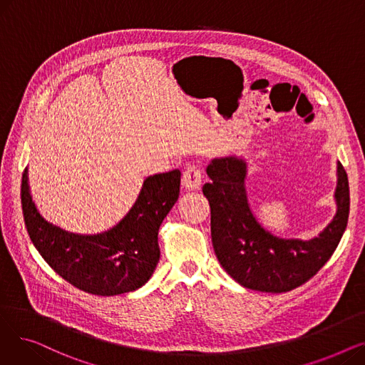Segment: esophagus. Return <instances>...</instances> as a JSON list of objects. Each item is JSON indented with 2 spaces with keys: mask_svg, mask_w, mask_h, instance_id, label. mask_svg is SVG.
<instances>
[{
  "mask_svg": "<svg viewBox=\"0 0 365 365\" xmlns=\"http://www.w3.org/2000/svg\"><path fill=\"white\" fill-rule=\"evenodd\" d=\"M201 170L195 165H189L185 171H183V176H182V185L185 189L187 190H195L201 186Z\"/></svg>",
  "mask_w": 365,
  "mask_h": 365,
  "instance_id": "34e87169",
  "label": "esophagus"
}]
</instances>
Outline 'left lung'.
<instances>
[{"label":"left lung","instance_id":"left-lung-1","mask_svg":"<svg viewBox=\"0 0 365 365\" xmlns=\"http://www.w3.org/2000/svg\"><path fill=\"white\" fill-rule=\"evenodd\" d=\"M202 192L212 208V241L223 269L245 289L285 293L311 279L329 262L349 217V183L337 161L336 215L318 237L281 238L257 220L248 202L244 158H213Z\"/></svg>","mask_w":365,"mask_h":365}]
</instances>
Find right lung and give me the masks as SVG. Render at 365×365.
I'll return each instance as SVG.
<instances>
[{
    "label": "right lung",
    "mask_w": 365,
    "mask_h": 365,
    "mask_svg": "<svg viewBox=\"0 0 365 365\" xmlns=\"http://www.w3.org/2000/svg\"><path fill=\"white\" fill-rule=\"evenodd\" d=\"M180 192V171L148 176L128 213L101 234H75L48 222L32 200L28 168L22 210L32 244L63 279L83 292L117 296L145 285L160 262L158 231Z\"/></svg>",
    "instance_id": "obj_1"
}]
</instances>
